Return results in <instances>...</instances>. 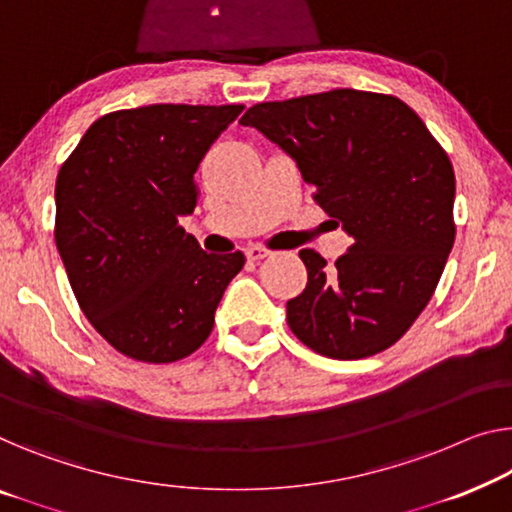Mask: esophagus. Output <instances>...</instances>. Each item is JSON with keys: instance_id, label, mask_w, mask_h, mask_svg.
<instances>
[{"instance_id": "esophagus-1", "label": "esophagus", "mask_w": 512, "mask_h": 512, "mask_svg": "<svg viewBox=\"0 0 512 512\" xmlns=\"http://www.w3.org/2000/svg\"><path fill=\"white\" fill-rule=\"evenodd\" d=\"M269 255H271V250L264 248V246H248L246 248V257L250 259V262H259V259H264Z\"/></svg>"}]
</instances>
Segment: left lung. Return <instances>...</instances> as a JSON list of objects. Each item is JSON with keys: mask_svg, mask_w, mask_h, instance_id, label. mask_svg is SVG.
<instances>
[{"mask_svg": "<svg viewBox=\"0 0 512 512\" xmlns=\"http://www.w3.org/2000/svg\"><path fill=\"white\" fill-rule=\"evenodd\" d=\"M299 165L312 200L354 243L308 285L287 324L312 352L354 361L395 345L432 299L455 241V172L421 117L388 94L333 89L257 103L241 117Z\"/></svg>", "mask_w": 512, "mask_h": 512, "instance_id": "1", "label": "left lung"}]
</instances>
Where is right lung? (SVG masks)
Wrapping results in <instances>:
<instances>
[{
	"mask_svg": "<svg viewBox=\"0 0 512 512\" xmlns=\"http://www.w3.org/2000/svg\"><path fill=\"white\" fill-rule=\"evenodd\" d=\"M243 105H144L96 119L57 174L55 241L91 326L128 358L202 347L243 253L207 255L179 225L195 172Z\"/></svg>",
	"mask_w": 512,
	"mask_h": 512,
	"instance_id": "add662e5",
	"label": "right lung"
}]
</instances>
